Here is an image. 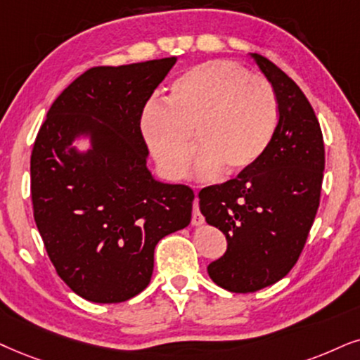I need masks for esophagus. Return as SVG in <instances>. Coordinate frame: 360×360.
<instances>
[{
    "mask_svg": "<svg viewBox=\"0 0 360 360\" xmlns=\"http://www.w3.org/2000/svg\"><path fill=\"white\" fill-rule=\"evenodd\" d=\"M204 224V217L201 211H199V201L198 198L194 199V211H193V226H202Z\"/></svg>",
    "mask_w": 360,
    "mask_h": 360,
    "instance_id": "1",
    "label": "esophagus"
}]
</instances>
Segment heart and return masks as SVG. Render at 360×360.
Instances as JSON below:
<instances>
[{
    "instance_id": "1",
    "label": "heart",
    "mask_w": 360,
    "mask_h": 360,
    "mask_svg": "<svg viewBox=\"0 0 360 360\" xmlns=\"http://www.w3.org/2000/svg\"><path fill=\"white\" fill-rule=\"evenodd\" d=\"M277 122L279 104L269 81L234 61L214 59L177 76L166 103L143 109L141 133L169 179L186 174L194 143L201 151L198 176H236L266 154Z\"/></svg>"
}]
</instances>
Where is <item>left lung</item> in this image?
Segmentation results:
<instances>
[{"mask_svg":"<svg viewBox=\"0 0 360 360\" xmlns=\"http://www.w3.org/2000/svg\"><path fill=\"white\" fill-rule=\"evenodd\" d=\"M252 56L279 104L274 139L251 169L199 193L207 224L227 239L226 254L207 272L238 294L274 284L297 262L319 207L326 166L324 138L306 94L269 59Z\"/></svg>","mask_w":360,"mask_h":360,"instance_id":"8db88e82","label":"left lung"}]
</instances>
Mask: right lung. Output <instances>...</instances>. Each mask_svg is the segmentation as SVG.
I'll use <instances>...</instances> for the list:
<instances>
[{
    "label": "right lung",
    "mask_w": 360,
    "mask_h": 360,
    "mask_svg": "<svg viewBox=\"0 0 360 360\" xmlns=\"http://www.w3.org/2000/svg\"><path fill=\"white\" fill-rule=\"evenodd\" d=\"M174 63L91 68L59 94L36 136L34 222L58 276L88 301L124 302L146 289L156 244L191 222L193 189L153 179L141 133L143 109ZM83 132L94 149L78 155L70 143Z\"/></svg>",
    "instance_id": "right-lung-1"
}]
</instances>
